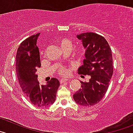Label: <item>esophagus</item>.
I'll return each instance as SVG.
<instances>
[{
    "instance_id": "obj_1",
    "label": "esophagus",
    "mask_w": 133,
    "mask_h": 133,
    "mask_svg": "<svg viewBox=\"0 0 133 133\" xmlns=\"http://www.w3.org/2000/svg\"><path fill=\"white\" fill-rule=\"evenodd\" d=\"M68 79H66V78H62V79H61L60 80V83H63V82H65L66 81H67Z\"/></svg>"
}]
</instances>
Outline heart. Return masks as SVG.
<instances>
[{"label": "heart", "mask_w": 133, "mask_h": 133, "mask_svg": "<svg viewBox=\"0 0 133 133\" xmlns=\"http://www.w3.org/2000/svg\"><path fill=\"white\" fill-rule=\"evenodd\" d=\"M59 44L62 50H64V49H69L70 50L72 48V42L68 38H64L61 39L59 41ZM83 54H84V52H83V50L82 49H78L74 53L75 56H76L78 58L82 57L83 55ZM59 71L61 74H63V75L66 74L68 73V70L63 67L61 68Z\"/></svg>", "instance_id": "obj_1"}]
</instances>
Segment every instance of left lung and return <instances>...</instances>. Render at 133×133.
<instances>
[{
    "mask_svg": "<svg viewBox=\"0 0 133 133\" xmlns=\"http://www.w3.org/2000/svg\"><path fill=\"white\" fill-rule=\"evenodd\" d=\"M85 49L83 65L78 72L89 75L88 82L81 81V89L73 95L77 104L91 107L98 103L107 91L113 74V59L108 42L94 32H85L76 36Z\"/></svg>",
    "mask_w": 133,
    "mask_h": 133,
    "instance_id": "8db88e82",
    "label": "left lung"
}]
</instances>
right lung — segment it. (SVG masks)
Masks as SVG:
<instances>
[{
	"label": "right lung",
	"mask_w": 133,
	"mask_h": 133,
	"mask_svg": "<svg viewBox=\"0 0 133 133\" xmlns=\"http://www.w3.org/2000/svg\"><path fill=\"white\" fill-rule=\"evenodd\" d=\"M40 33L25 39L16 54V74L21 89L31 103L38 107H47L54 103L59 81L53 78L46 85L39 84L37 68L41 66L40 52L36 45Z\"/></svg>",
	"instance_id": "right-lung-1"
}]
</instances>
